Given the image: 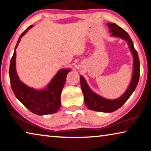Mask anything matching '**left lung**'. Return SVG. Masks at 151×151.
<instances>
[{
    "label": "left lung",
    "instance_id": "left-lung-1",
    "mask_svg": "<svg viewBox=\"0 0 151 151\" xmlns=\"http://www.w3.org/2000/svg\"><path fill=\"white\" fill-rule=\"evenodd\" d=\"M107 26L109 28V32L111 33V36L121 37L128 42L132 54L133 55L134 65L132 76L128 89L118 99H107L93 92L88 86L83 76H80V81L81 89L84 95V101L88 108L93 111L109 113L116 111L122 106L124 103L127 101L132 93L134 91L140 78V60L137 52L134 47L133 42L130 37L129 36L128 33L116 23H107Z\"/></svg>",
    "mask_w": 151,
    "mask_h": 151
}]
</instances>
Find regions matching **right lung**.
Instances as JSON below:
<instances>
[{
	"instance_id": "obj_1",
	"label": "right lung",
	"mask_w": 151,
	"mask_h": 151,
	"mask_svg": "<svg viewBox=\"0 0 151 151\" xmlns=\"http://www.w3.org/2000/svg\"><path fill=\"white\" fill-rule=\"evenodd\" d=\"M33 27L30 25L21 33L17 43L9 67V77L12 90L16 97L24 106L32 113L40 115H47L56 113L61 105V93L65 84L67 74L70 69H61L54 76L47 87L42 90H36L28 87L21 82L16 72V51L19 43L28 30Z\"/></svg>"
}]
</instances>
